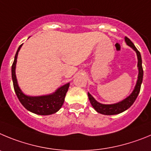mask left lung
<instances>
[{
	"label": "left lung",
	"instance_id": "obj_1",
	"mask_svg": "<svg viewBox=\"0 0 151 151\" xmlns=\"http://www.w3.org/2000/svg\"><path fill=\"white\" fill-rule=\"evenodd\" d=\"M125 41L126 44L129 47H131L133 50H135L137 54V58H138V75L137 82L135 84V86L133 89L132 92L125 99L122 100L121 101H119L117 103L111 104H104L99 102L92 97V95L88 92V97H89V101H90L92 106L94 108V109L97 111L98 113H100L101 114L104 115H114L120 114L123 111H126L127 109L132 105V104L135 102V99L138 97L139 94L140 89H141V85H142V80H143V68H142V56L140 54L139 51L137 50L135 45L133 44L132 42L127 37H125Z\"/></svg>",
	"mask_w": 151,
	"mask_h": 151
}]
</instances>
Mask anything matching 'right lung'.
I'll use <instances>...</instances> for the list:
<instances>
[{
    "label": "right lung",
    "mask_w": 151,
    "mask_h": 151,
    "mask_svg": "<svg viewBox=\"0 0 151 151\" xmlns=\"http://www.w3.org/2000/svg\"><path fill=\"white\" fill-rule=\"evenodd\" d=\"M22 45L19 47L14 62L12 65V79H13V87L15 92L19 100L28 111L38 115H50L55 114L62 108L66 93L68 90L70 83L62 86L54 92L49 95L40 96H30L25 95L19 86L16 75V66L17 62V56L21 49Z\"/></svg>",
    "instance_id": "obj_1"
}]
</instances>
